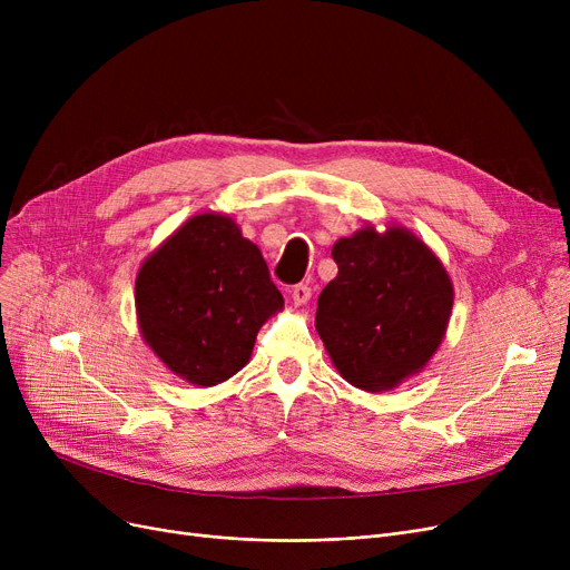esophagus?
Segmentation results:
<instances>
[{"label":"esophagus","mask_w":570,"mask_h":570,"mask_svg":"<svg viewBox=\"0 0 570 570\" xmlns=\"http://www.w3.org/2000/svg\"><path fill=\"white\" fill-rule=\"evenodd\" d=\"M312 297V288L307 286V284H295L293 288H291V301H293V305H305L307 301Z\"/></svg>","instance_id":"obj_1"}]
</instances>
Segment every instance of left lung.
<instances>
[{"label":"left lung","instance_id":"8db88e82","mask_svg":"<svg viewBox=\"0 0 570 570\" xmlns=\"http://www.w3.org/2000/svg\"><path fill=\"white\" fill-rule=\"evenodd\" d=\"M337 277L318 295L316 333L337 372L367 393L393 391L443 342L453 282L434 252L402 226H365L337 239Z\"/></svg>","mask_w":570,"mask_h":570}]
</instances>
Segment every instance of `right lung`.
<instances>
[{"instance_id":"right-lung-1","label":"right lung","mask_w":570,"mask_h":570,"mask_svg":"<svg viewBox=\"0 0 570 570\" xmlns=\"http://www.w3.org/2000/svg\"><path fill=\"white\" fill-rule=\"evenodd\" d=\"M282 307L261 249L217 213L179 226L136 277L142 340L175 376L200 387L243 370L261 325Z\"/></svg>"}]
</instances>
